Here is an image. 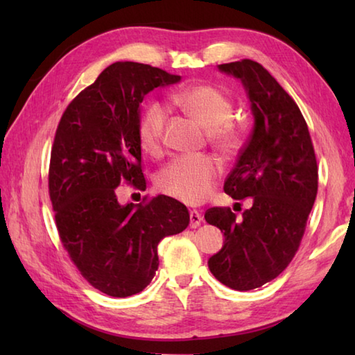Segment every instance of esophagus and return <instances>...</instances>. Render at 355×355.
<instances>
[{
  "label": "esophagus",
  "mask_w": 355,
  "mask_h": 355,
  "mask_svg": "<svg viewBox=\"0 0 355 355\" xmlns=\"http://www.w3.org/2000/svg\"><path fill=\"white\" fill-rule=\"evenodd\" d=\"M189 218H191V227H192V229L198 227V225H200L201 221H202V216H201L200 212H197V210H191V212H189Z\"/></svg>",
  "instance_id": "1"
}]
</instances>
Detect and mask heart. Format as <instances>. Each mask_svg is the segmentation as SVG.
I'll list each match as a JSON object with an SVG mask.
<instances>
[{
    "mask_svg": "<svg viewBox=\"0 0 355 355\" xmlns=\"http://www.w3.org/2000/svg\"><path fill=\"white\" fill-rule=\"evenodd\" d=\"M175 102L207 128L210 143L223 155L235 154L243 146L244 131L232 120L233 102L221 88L209 84L193 85L177 94ZM166 117L163 105L150 102L139 119V141L150 155L162 154ZM221 172V164L212 157H180L160 172L157 184L172 198L186 205H200L214 192Z\"/></svg>",
    "mask_w": 355,
    "mask_h": 355,
    "instance_id": "obj_1",
    "label": "heart"
}]
</instances>
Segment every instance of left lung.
<instances>
[{"label": "left lung", "mask_w": 355, "mask_h": 355, "mask_svg": "<svg viewBox=\"0 0 355 355\" xmlns=\"http://www.w3.org/2000/svg\"><path fill=\"white\" fill-rule=\"evenodd\" d=\"M218 69L243 82L250 99L253 132L224 192L252 197V207L243 218L230 207L206 210V221L224 233L209 268L221 284L248 291L281 275L299 250L318 195V162L297 103L261 64L241 59Z\"/></svg>", "instance_id": "obj_1"}]
</instances>
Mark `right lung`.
<instances>
[{
    "instance_id": "1",
    "label": "right lung",
    "mask_w": 355,
    "mask_h": 355,
    "mask_svg": "<svg viewBox=\"0 0 355 355\" xmlns=\"http://www.w3.org/2000/svg\"><path fill=\"white\" fill-rule=\"evenodd\" d=\"M182 76L139 62H114L74 97L51 146L49 193L59 238L89 285L112 297L146 288L157 245L189 225L187 207L166 195L120 206L122 183L145 191L137 135L140 103Z\"/></svg>"
}]
</instances>
